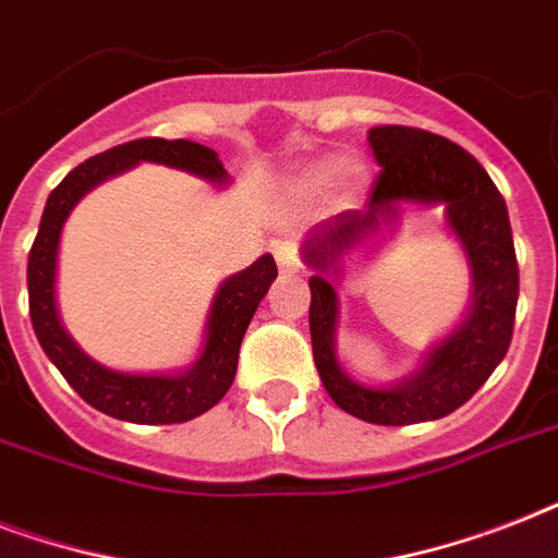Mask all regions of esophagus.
Listing matches in <instances>:
<instances>
[{
	"label": "esophagus",
	"instance_id": "1",
	"mask_svg": "<svg viewBox=\"0 0 558 558\" xmlns=\"http://www.w3.org/2000/svg\"><path fill=\"white\" fill-rule=\"evenodd\" d=\"M275 260H278L280 271H298L301 269V252L295 243H278L275 245Z\"/></svg>",
	"mask_w": 558,
	"mask_h": 558
}]
</instances>
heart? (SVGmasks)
Masks as SVG:
<instances>
[{
    "label": "heart",
    "instance_id": "1",
    "mask_svg": "<svg viewBox=\"0 0 558 558\" xmlns=\"http://www.w3.org/2000/svg\"><path fill=\"white\" fill-rule=\"evenodd\" d=\"M341 170V177L348 182L350 187H359L365 182V165L359 159H348L341 165V159L336 156H327V159L310 161L304 168L295 173V191L306 193V196H315V193H324L330 187V182L336 179V173Z\"/></svg>",
    "mask_w": 558,
    "mask_h": 558
}]
</instances>
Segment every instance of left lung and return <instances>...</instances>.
<instances>
[{
  "label": "left lung",
  "mask_w": 558,
  "mask_h": 558,
  "mask_svg": "<svg viewBox=\"0 0 558 558\" xmlns=\"http://www.w3.org/2000/svg\"><path fill=\"white\" fill-rule=\"evenodd\" d=\"M381 173L365 210L324 219L304 240L310 278V336L318 376L341 411L376 425H414L440 420L475 393L507 356L519 304V263L510 214L475 156L442 135L414 126H373L367 133ZM399 201L446 204L447 221L468 254L473 301L458 331L429 351L424 367L388 389L350 380L335 359L338 296L329 278L340 257L396 218Z\"/></svg>",
  "instance_id": "1"
}]
</instances>
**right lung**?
Masks as SVG:
<instances>
[{"instance_id": "obj_1", "label": "right lung", "mask_w": 558, "mask_h": 558, "mask_svg": "<svg viewBox=\"0 0 558 558\" xmlns=\"http://www.w3.org/2000/svg\"><path fill=\"white\" fill-rule=\"evenodd\" d=\"M138 161H156L165 168L185 170L210 185H228L222 161L210 147L196 142H168V138H138L98 153L69 173L51 191L39 219L37 240L28 254V310L39 348L63 373L65 381L81 393L92 408L104 414L142 425L187 423L205 414L226 397L236 373L240 344L252 324L254 310L278 278L271 254H263L248 269L236 271L217 289L205 324V348L199 359L182 373H121L104 367L83 353L65 332L57 315V248L65 217L95 185L135 168Z\"/></svg>"}]
</instances>
